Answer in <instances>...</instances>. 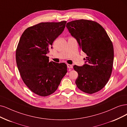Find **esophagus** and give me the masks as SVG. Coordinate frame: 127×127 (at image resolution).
<instances>
[{
  "label": "esophagus",
  "mask_w": 127,
  "mask_h": 127,
  "mask_svg": "<svg viewBox=\"0 0 127 127\" xmlns=\"http://www.w3.org/2000/svg\"><path fill=\"white\" fill-rule=\"evenodd\" d=\"M67 68L69 69H71V68H73V65H71V64H67Z\"/></svg>",
  "instance_id": "esophagus-1"
}]
</instances>
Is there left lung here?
Instances as JSON below:
<instances>
[{
  "label": "left lung",
  "mask_w": 127,
  "mask_h": 127,
  "mask_svg": "<svg viewBox=\"0 0 127 127\" xmlns=\"http://www.w3.org/2000/svg\"><path fill=\"white\" fill-rule=\"evenodd\" d=\"M66 27L87 54L83 66H73L79 75L75 81L77 87L88 94L99 91L107 84L112 73V41L103 27L93 20H73L66 24Z\"/></svg>",
  "instance_id": "8db88e82"
}]
</instances>
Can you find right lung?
Listing matches in <instances>:
<instances>
[{
    "mask_svg": "<svg viewBox=\"0 0 127 127\" xmlns=\"http://www.w3.org/2000/svg\"><path fill=\"white\" fill-rule=\"evenodd\" d=\"M66 23L65 20L40 23L28 27L20 37L16 51V63L24 83L37 95H52L66 74V64L49 62L46 55Z\"/></svg>",
    "mask_w": 127,
    "mask_h": 127,
    "instance_id": "obj_1",
    "label": "right lung"
}]
</instances>
